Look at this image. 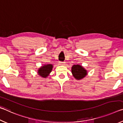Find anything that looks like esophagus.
I'll use <instances>...</instances> for the list:
<instances>
[{"mask_svg":"<svg viewBox=\"0 0 123 123\" xmlns=\"http://www.w3.org/2000/svg\"><path fill=\"white\" fill-rule=\"evenodd\" d=\"M59 64L61 66H64L65 65V62H59Z\"/></svg>","mask_w":123,"mask_h":123,"instance_id":"esophagus-1","label":"esophagus"}]
</instances>
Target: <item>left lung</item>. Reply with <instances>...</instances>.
Returning <instances> with one entry per match:
<instances>
[{"instance_id": "1", "label": "left lung", "mask_w": 123, "mask_h": 123, "mask_svg": "<svg viewBox=\"0 0 123 123\" xmlns=\"http://www.w3.org/2000/svg\"><path fill=\"white\" fill-rule=\"evenodd\" d=\"M72 73L74 78L77 80H81L88 74L87 70L80 64H75L72 66Z\"/></svg>"}]
</instances>
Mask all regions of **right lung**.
Segmentation results:
<instances>
[{"label": "right lung", "instance_id": "obj_1", "mask_svg": "<svg viewBox=\"0 0 123 123\" xmlns=\"http://www.w3.org/2000/svg\"><path fill=\"white\" fill-rule=\"evenodd\" d=\"M53 68V65L52 64H45L38 68L37 70V73L41 78H46L51 72Z\"/></svg>", "mask_w": 123, "mask_h": 123}]
</instances>
